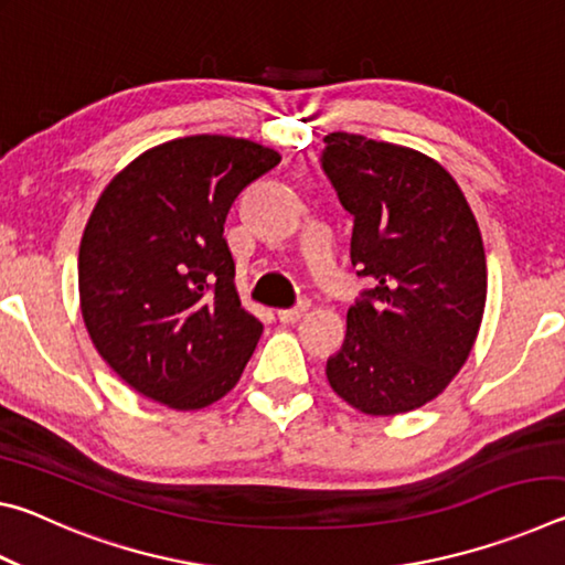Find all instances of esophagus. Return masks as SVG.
<instances>
[{
	"label": "esophagus",
	"instance_id": "esophagus-1",
	"mask_svg": "<svg viewBox=\"0 0 565 565\" xmlns=\"http://www.w3.org/2000/svg\"><path fill=\"white\" fill-rule=\"evenodd\" d=\"M309 301H299L296 306H291V309H281L279 311V319L284 321V323H294V321H299L306 311H309Z\"/></svg>",
	"mask_w": 565,
	"mask_h": 565
}]
</instances>
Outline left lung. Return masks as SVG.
Segmentation results:
<instances>
[{
	"instance_id": "obj_1",
	"label": "left lung",
	"mask_w": 565,
	"mask_h": 565,
	"mask_svg": "<svg viewBox=\"0 0 565 565\" xmlns=\"http://www.w3.org/2000/svg\"><path fill=\"white\" fill-rule=\"evenodd\" d=\"M321 167L353 216L351 264L374 284L327 361L331 388L369 416L406 414L451 384L486 306V254L454 177L416 149L333 131Z\"/></svg>"
}]
</instances>
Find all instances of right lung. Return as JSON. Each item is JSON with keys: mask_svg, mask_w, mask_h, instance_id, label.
<instances>
[{"mask_svg": "<svg viewBox=\"0 0 565 565\" xmlns=\"http://www.w3.org/2000/svg\"><path fill=\"white\" fill-rule=\"evenodd\" d=\"M279 161L256 141L196 134L145 151L102 191L79 246L82 317L141 396L196 411L242 379L264 327L238 301L224 222Z\"/></svg>", "mask_w": 565, "mask_h": 565, "instance_id": "1", "label": "right lung"}]
</instances>
